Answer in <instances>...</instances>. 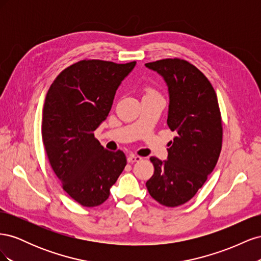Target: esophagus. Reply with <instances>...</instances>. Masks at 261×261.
<instances>
[{"mask_svg":"<svg viewBox=\"0 0 261 261\" xmlns=\"http://www.w3.org/2000/svg\"><path fill=\"white\" fill-rule=\"evenodd\" d=\"M141 160V156L139 155H135V154H129L127 156V162L128 163H134V162H138Z\"/></svg>","mask_w":261,"mask_h":261,"instance_id":"esophagus-1","label":"esophagus"}]
</instances>
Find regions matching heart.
Instances as JSON below:
<instances>
[{"mask_svg":"<svg viewBox=\"0 0 261 261\" xmlns=\"http://www.w3.org/2000/svg\"><path fill=\"white\" fill-rule=\"evenodd\" d=\"M150 93H153V91H152V90H148V93H147V94H150Z\"/></svg>","mask_w":261,"mask_h":261,"instance_id":"heart-1","label":"heart"}]
</instances>
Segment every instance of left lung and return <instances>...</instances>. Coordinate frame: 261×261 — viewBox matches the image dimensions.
<instances>
[{
    "label": "left lung",
    "instance_id": "1",
    "mask_svg": "<svg viewBox=\"0 0 261 261\" xmlns=\"http://www.w3.org/2000/svg\"><path fill=\"white\" fill-rule=\"evenodd\" d=\"M159 74L169 91L168 125L177 135L167 160L150 158L153 175L146 186L165 207L191 200L215 169L222 147V122L217 94L200 70L187 61L167 59L145 64Z\"/></svg>",
    "mask_w": 261,
    "mask_h": 261
}]
</instances>
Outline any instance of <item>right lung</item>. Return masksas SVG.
Here are the masks:
<instances>
[{
	"instance_id": "1",
	"label": "right lung",
	"mask_w": 261,
	"mask_h": 261,
	"mask_svg": "<svg viewBox=\"0 0 261 261\" xmlns=\"http://www.w3.org/2000/svg\"><path fill=\"white\" fill-rule=\"evenodd\" d=\"M135 65L84 60L63 70L46 93L45 151L63 189L84 207L103 203L126 165L121 150L105 149L93 132L106 121L117 88Z\"/></svg>"
}]
</instances>
